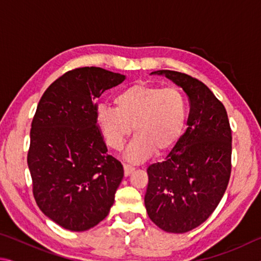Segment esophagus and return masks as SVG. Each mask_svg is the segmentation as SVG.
Wrapping results in <instances>:
<instances>
[{"mask_svg": "<svg viewBox=\"0 0 261 261\" xmlns=\"http://www.w3.org/2000/svg\"><path fill=\"white\" fill-rule=\"evenodd\" d=\"M135 171V168L131 167L129 165H124V175L125 176H130L132 173Z\"/></svg>", "mask_w": 261, "mask_h": 261, "instance_id": "obj_1", "label": "esophagus"}]
</instances>
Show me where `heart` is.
Returning <instances> with one entry per match:
<instances>
[{"label":"heart","mask_w":261,"mask_h":261,"mask_svg":"<svg viewBox=\"0 0 261 261\" xmlns=\"http://www.w3.org/2000/svg\"><path fill=\"white\" fill-rule=\"evenodd\" d=\"M115 108L101 105L95 123L110 147L123 148L134 127L137 135L125 151V159L139 163L163 153L178 143L188 121V101L178 88L136 83L115 95Z\"/></svg>","instance_id":"b5f03b06"}]
</instances>
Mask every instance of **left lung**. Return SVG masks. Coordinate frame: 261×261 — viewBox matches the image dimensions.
<instances>
[{
    "mask_svg": "<svg viewBox=\"0 0 261 261\" xmlns=\"http://www.w3.org/2000/svg\"><path fill=\"white\" fill-rule=\"evenodd\" d=\"M187 93V130L162 162L147 168V214L167 232L200 226L218 207L231 170V130L224 106L204 83L189 74L158 70Z\"/></svg>",
    "mask_w": 261,
    "mask_h": 261,
    "instance_id": "8db88e82",
    "label": "left lung"
}]
</instances>
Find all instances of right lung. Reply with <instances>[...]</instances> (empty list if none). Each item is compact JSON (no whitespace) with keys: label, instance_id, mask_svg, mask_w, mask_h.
Segmentation results:
<instances>
[{"label":"right lung","instance_id":"1","mask_svg":"<svg viewBox=\"0 0 261 261\" xmlns=\"http://www.w3.org/2000/svg\"><path fill=\"white\" fill-rule=\"evenodd\" d=\"M124 81V74L101 68L74 69L56 79L38 103L28 154L33 194L42 213L68 230L100 223L124 176L122 163L107 154L94 105Z\"/></svg>","mask_w":261,"mask_h":261}]
</instances>
